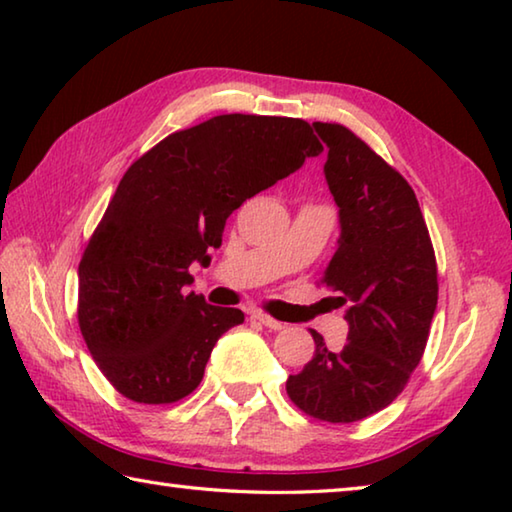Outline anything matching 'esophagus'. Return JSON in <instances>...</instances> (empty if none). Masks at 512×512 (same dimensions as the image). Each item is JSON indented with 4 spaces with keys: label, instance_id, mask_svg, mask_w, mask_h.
I'll use <instances>...</instances> for the list:
<instances>
[{
    "label": "esophagus",
    "instance_id": "1",
    "mask_svg": "<svg viewBox=\"0 0 512 512\" xmlns=\"http://www.w3.org/2000/svg\"><path fill=\"white\" fill-rule=\"evenodd\" d=\"M250 318L253 320H257L259 325H264V327H268V329H282L284 327V323H280V320H275V318H271L268 314H262V311H253V314H250Z\"/></svg>",
    "mask_w": 512,
    "mask_h": 512
}]
</instances>
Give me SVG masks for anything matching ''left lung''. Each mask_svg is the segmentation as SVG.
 Returning <instances> with one entry per match:
<instances>
[{"label":"left lung","instance_id":"obj_1","mask_svg":"<svg viewBox=\"0 0 512 512\" xmlns=\"http://www.w3.org/2000/svg\"><path fill=\"white\" fill-rule=\"evenodd\" d=\"M329 146L325 178L339 205V248L323 275L345 307L348 343L287 379V395L311 418L348 424L386 409L427 348L438 305L436 253L418 198L400 171L341 124L316 121Z\"/></svg>","mask_w":512,"mask_h":512}]
</instances>
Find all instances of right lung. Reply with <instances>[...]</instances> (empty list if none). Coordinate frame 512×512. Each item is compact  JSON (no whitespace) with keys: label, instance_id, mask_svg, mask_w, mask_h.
<instances>
[{"label":"right lung","instance_id":"right-lung-1","mask_svg":"<svg viewBox=\"0 0 512 512\" xmlns=\"http://www.w3.org/2000/svg\"><path fill=\"white\" fill-rule=\"evenodd\" d=\"M323 144L305 119L219 115L137 158L79 264V327L99 370L128 400L173 404L196 391L241 309L187 293L228 216Z\"/></svg>","mask_w":512,"mask_h":512}]
</instances>
